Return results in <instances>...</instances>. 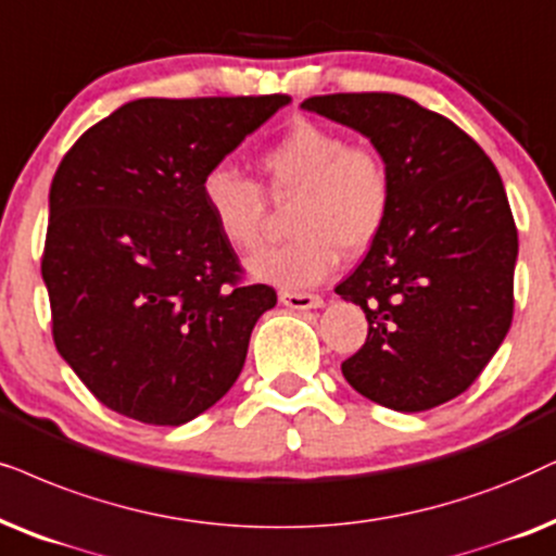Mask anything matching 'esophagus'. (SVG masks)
Instances as JSON below:
<instances>
[{
    "label": "esophagus",
    "instance_id": "1",
    "mask_svg": "<svg viewBox=\"0 0 556 556\" xmlns=\"http://www.w3.org/2000/svg\"><path fill=\"white\" fill-rule=\"evenodd\" d=\"M280 304L288 308H295V312H306V308H321L324 301L319 295L312 293H293V291H280Z\"/></svg>",
    "mask_w": 556,
    "mask_h": 556
}]
</instances>
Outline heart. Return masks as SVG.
<instances>
[{"mask_svg": "<svg viewBox=\"0 0 556 556\" xmlns=\"http://www.w3.org/2000/svg\"><path fill=\"white\" fill-rule=\"evenodd\" d=\"M270 197H295L291 232L280 248L248 261L252 278L280 288L321 283L337 265L378 240L391 214L393 186L383 157L365 146H348L334 129L295 122L261 157ZM201 199L216 232L235 250L257 248L265 201L261 186L229 165H216L201 181Z\"/></svg>", "mask_w": 556, "mask_h": 556, "instance_id": "b5f03b06", "label": "heart"}]
</instances>
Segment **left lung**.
<instances>
[{"label": "left lung", "instance_id": "left-lung-1", "mask_svg": "<svg viewBox=\"0 0 556 556\" xmlns=\"http://www.w3.org/2000/svg\"><path fill=\"white\" fill-rule=\"evenodd\" d=\"M301 110L365 135L393 186L386 227L334 288L370 324L342 375L403 414L457 399L514 319L518 232L498 170L454 122L401 93H329Z\"/></svg>", "mask_w": 556, "mask_h": 556}]
</instances>
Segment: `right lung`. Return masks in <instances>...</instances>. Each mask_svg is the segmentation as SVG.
Wrapping results in <instances>:
<instances>
[{"label": "right lung", "mask_w": 556, "mask_h": 556, "mask_svg": "<svg viewBox=\"0 0 556 556\" xmlns=\"http://www.w3.org/2000/svg\"><path fill=\"white\" fill-rule=\"evenodd\" d=\"M288 102L135 99L58 165L42 252L53 340L106 408L178 427L240 378L252 327L278 299L242 283L201 181Z\"/></svg>", "instance_id": "right-lung-1"}]
</instances>
